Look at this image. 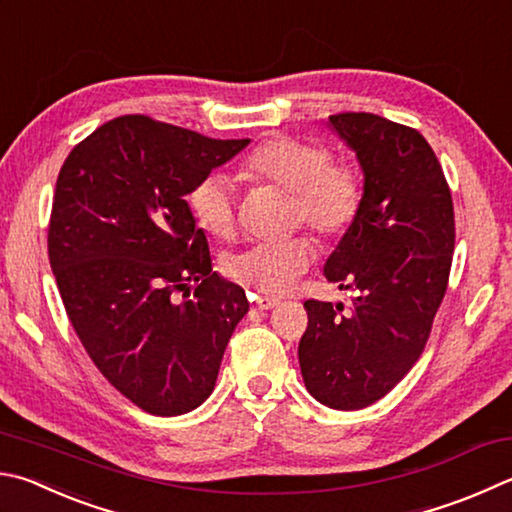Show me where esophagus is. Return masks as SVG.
<instances>
[{"instance_id": "1", "label": "esophagus", "mask_w": 512, "mask_h": 512, "mask_svg": "<svg viewBox=\"0 0 512 512\" xmlns=\"http://www.w3.org/2000/svg\"><path fill=\"white\" fill-rule=\"evenodd\" d=\"M255 309H262V311H268V309H275V306H280V300H275V297H266V295H259L253 300Z\"/></svg>"}]
</instances>
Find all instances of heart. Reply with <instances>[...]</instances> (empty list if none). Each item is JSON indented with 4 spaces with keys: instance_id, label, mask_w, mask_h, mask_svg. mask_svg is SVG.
I'll return each instance as SVG.
<instances>
[{
    "instance_id": "heart-1",
    "label": "heart",
    "mask_w": 512,
    "mask_h": 512,
    "mask_svg": "<svg viewBox=\"0 0 512 512\" xmlns=\"http://www.w3.org/2000/svg\"><path fill=\"white\" fill-rule=\"evenodd\" d=\"M250 183H271L291 192L293 224H306L322 239H336L356 224L365 201L360 172L347 161L333 159L315 138L275 136L255 147L239 167ZM188 206L197 224L212 237L226 239L235 230V183L210 172L192 185ZM313 262L309 237L255 241L226 262L230 280L259 293L282 295Z\"/></svg>"
}]
</instances>
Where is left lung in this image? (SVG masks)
Returning <instances> with one entry per match:
<instances>
[{
  "mask_svg": "<svg viewBox=\"0 0 512 512\" xmlns=\"http://www.w3.org/2000/svg\"><path fill=\"white\" fill-rule=\"evenodd\" d=\"M365 172L362 210L324 264L351 309L306 300L300 369L315 401L362 410L414 367L443 302L454 253L450 185L430 143L365 111L329 116Z\"/></svg>",
  "mask_w": 512,
  "mask_h": 512,
  "instance_id": "left-lung-1",
  "label": "left lung"
}]
</instances>
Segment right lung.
<instances>
[{"mask_svg": "<svg viewBox=\"0 0 512 512\" xmlns=\"http://www.w3.org/2000/svg\"><path fill=\"white\" fill-rule=\"evenodd\" d=\"M246 145L129 114L80 141L58 174L49 262L64 309L100 374L147 414L206 401L248 311L246 293L212 271L185 201Z\"/></svg>", "mask_w": 512, "mask_h": 512, "instance_id": "obj_1", "label": "right lung"}]
</instances>
